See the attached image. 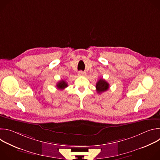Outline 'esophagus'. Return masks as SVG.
I'll list each match as a JSON object with an SVG mask.
<instances>
[{
    "mask_svg": "<svg viewBox=\"0 0 160 160\" xmlns=\"http://www.w3.org/2000/svg\"><path fill=\"white\" fill-rule=\"evenodd\" d=\"M78 75L79 76H85V75H86V73L84 72H82V71H80V72H78Z\"/></svg>",
    "mask_w": 160,
    "mask_h": 160,
    "instance_id": "34e87169",
    "label": "esophagus"
}]
</instances>
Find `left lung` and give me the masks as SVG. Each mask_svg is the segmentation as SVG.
<instances>
[{
    "instance_id": "obj_1",
    "label": "left lung",
    "mask_w": 160,
    "mask_h": 160,
    "mask_svg": "<svg viewBox=\"0 0 160 160\" xmlns=\"http://www.w3.org/2000/svg\"><path fill=\"white\" fill-rule=\"evenodd\" d=\"M109 83L104 79L100 78L96 83V91L99 94L105 92L109 88Z\"/></svg>"
}]
</instances>
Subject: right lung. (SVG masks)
<instances>
[{
  "label": "right lung",
  "mask_w": 160,
  "mask_h": 160,
  "mask_svg": "<svg viewBox=\"0 0 160 160\" xmlns=\"http://www.w3.org/2000/svg\"><path fill=\"white\" fill-rule=\"evenodd\" d=\"M68 86V83H67L64 80H63L59 81V82L57 83V85H56L57 88H58V89H61V90L64 89V88H65L66 87H67Z\"/></svg>",
  "instance_id": "obj_1"
}]
</instances>
